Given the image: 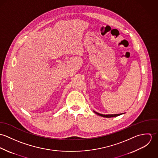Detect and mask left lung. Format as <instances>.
<instances>
[{
	"label": "left lung",
	"mask_w": 158,
	"mask_h": 158,
	"mask_svg": "<svg viewBox=\"0 0 158 158\" xmlns=\"http://www.w3.org/2000/svg\"><path fill=\"white\" fill-rule=\"evenodd\" d=\"M94 112L97 114V115H100V116H102L103 117H108V118H110V117H117V116H118L120 115H122L124 113H122V114H100V113H97V112H95V111H94Z\"/></svg>",
	"instance_id": "left-lung-1"
}]
</instances>
